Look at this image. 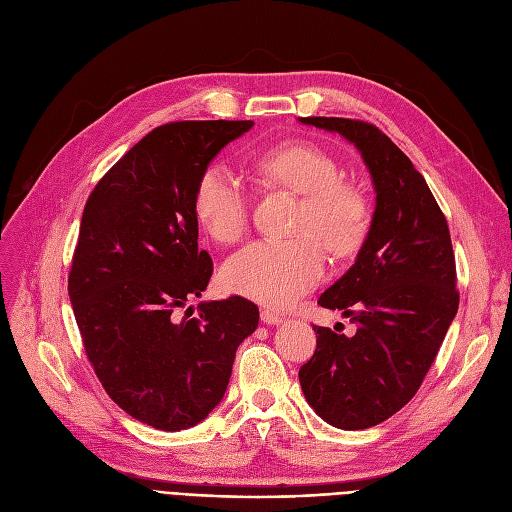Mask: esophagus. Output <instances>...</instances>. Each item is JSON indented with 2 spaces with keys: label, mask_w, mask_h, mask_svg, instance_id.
Segmentation results:
<instances>
[{
  "label": "esophagus",
  "mask_w": 512,
  "mask_h": 512,
  "mask_svg": "<svg viewBox=\"0 0 512 512\" xmlns=\"http://www.w3.org/2000/svg\"><path fill=\"white\" fill-rule=\"evenodd\" d=\"M261 320H263L265 324H280V322H284V318L278 316V314H274L272 309H261Z\"/></svg>",
  "instance_id": "obj_1"
}]
</instances>
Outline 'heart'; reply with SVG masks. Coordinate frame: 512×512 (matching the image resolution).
<instances>
[{"label":"heart","instance_id":"b5f03b06","mask_svg":"<svg viewBox=\"0 0 512 512\" xmlns=\"http://www.w3.org/2000/svg\"><path fill=\"white\" fill-rule=\"evenodd\" d=\"M249 167L259 180L303 194L293 240H259L240 249L221 268L228 293L270 307L297 301L324 276L326 251L347 257L368 232L364 194L339 180L341 169L328 150L311 142H282L251 152ZM192 209L198 224L221 244L238 242L249 228V198L238 177L221 163L198 175Z\"/></svg>","mask_w":512,"mask_h":512}]
</instances>
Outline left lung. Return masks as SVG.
<instances>
[{
    "label": "left lung",
    "instance_id": "left-lung-1",
    "mask_svg": "<svg viewBox=\"0 0 512 512\" xmlns=\"http://www.w3.org/2000/svg\"><path fill=\"white\" fill-rule=\"evenodd\" d=\"M301 123L339 131L358 146L376 190L358 259L318 299L343 309L358 330L347 337L314 326L316 351L299 370L307 404L328 425L368 429L416 395L456 316L450 228L425 177L379 127L343 117Z\"/></svg>",
    "mask_w": 512,
    "mask_h": 512
}]
</instances>
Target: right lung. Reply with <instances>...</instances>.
I'll use <instances>...</instances> for the list:
<instances>
[{"instance_id": "1", "label": "right lung", "mask_w": 512, "mask_h": 512, "mask_svg": "<svg viewBox=\"0 0 512 512\" xmlns=\"http://www.w3.org/2000/svg\"><path fill=\"white\" fill-rule=\"evenodd\" d=\"M253 121L154 127L87 198L69 297L87 360L113 402L161 431L194 427L221 402L236 347L257 328L244 297L198 303L213 261L198 249L192 194L215 154Z\"/></svg>"}]
</instances>
